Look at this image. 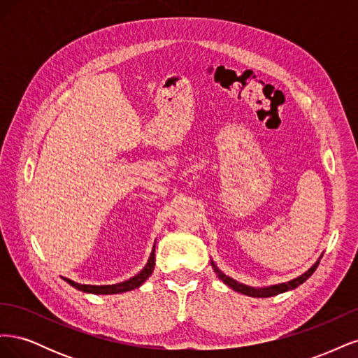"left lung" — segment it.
Instances as JSON below:
<instances>
[{"label":"left lung","instance_id":"8db88e82","mask_svg":"<svg viewBox=\"0 0 358 358\" xmlns=\"http://www.w3.org/2000/svg\"><path fill=\"white\" fill-rule=\"evenodd\" d=\"M318 264H320V262H317L315 264H313L305 275L299 276V278L294 279V280H289V282H287V284H280V285H276V287H272V288H263V289H255V288H251V287L242 285V284L237 282V280H234V279H231V278H229V276H225L222 272H220L218 267H216L213 263H212V267H213V270L216 272V275H218V278L222 280V282L229 285L230 288H233L234 291L242 292V294L251 296V297H272V296L280 294V292H284V291L297 288L300 284L305 282V280H306L313 272H315V268L318 267Z\"/></svg>","mask_w":358,"mask_h":358}]
</instances>
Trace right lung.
<instances>
[{
	"label": "right lung",
	"instance_id": "obj_1",
	"mask_svg": "<svg viewBox=\"0 0 358 358\" xmlns=\"http://www.w3.org/2000/svg\"><path fill=\"white\" fill-rule=\"evenodd\" d=\"M155 266V246H154V251L150 254V258L148 264L145 266V268L140 272L138 275H136L134 278L125 280V282L121 284H116V285H82V284H76L73 280L64 278L66 282H69L71 287L78 288L83 292H92V294H116V292H124V291H131L137 287L142 285L145 280L152 275V270Z\"/></svg>",
	"mask_w": 358,
	"mask_h": 358
}]
</instances>
